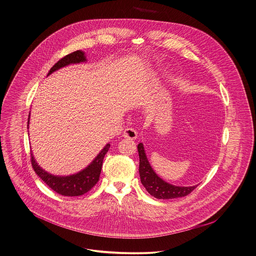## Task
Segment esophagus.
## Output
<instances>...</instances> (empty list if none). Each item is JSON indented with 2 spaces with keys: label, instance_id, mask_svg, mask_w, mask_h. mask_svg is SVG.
Listing matches in <instances>:
<instances>
[{
  "label": "esophagus",
  "instance_id": "esophagus-1",
  "mask_svg": "<svg viewBox=\"0 0 256 256\" xmlns=\"http://www.w3.org/2000/svg\"><path fill=\"white\" fill-rule=\"evenodd\" d=\"M122 136H124V138L134 140H136L138 138V132L134 128H126L124 130V134Z\"/></svg>",
  "mask_w": 256,
  "mask_h": 256
}]
</instances>
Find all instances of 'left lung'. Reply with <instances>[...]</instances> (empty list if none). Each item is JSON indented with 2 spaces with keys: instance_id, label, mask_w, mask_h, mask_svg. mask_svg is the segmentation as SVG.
Segmentation results:
<instances>
[{
  "instance_id": "obj_1",
  "label": "left lung",
  "mask_w": 256,
  "mask_h": 256,
  "mask_svg": "<svg viewBox=\"0 0 256 256\" xmlns=\"http://www.w3.org/2000/svg\"><path fill=\"white\" fill-rule=\"evenodd\" d=\"M140 154V176L145 190L152 196L158 199H172L186 196L198 186H178L163 180L152 169L146 157L143 144L138 145Z\"/></svg>"
}]
</instances>
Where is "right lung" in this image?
Listing matches in <instances>:
<instances>
[{"instance_id": "add662e5", "label": "right lung", "mask_w": 256, "mask_h": 256, "mask_svg": "<svg viewBox=\"0 0 256 256\" xmlns=\"http://www.w3.org/2000/svg\"><path fill=\"white\" fill-rule=\"evenodd\" d=\"M84 62H86L84 52L80 50L72 52L66 55V57L60 58L58 62H56L48 72V76H50L52 72H56L60 68H64L66 66H68L72 64ZM28 116H30V113ZM28 124H29V118ZM109 148H110V144L108 143L86 169L78 172V174H70V176H54L43 170L35 161L32 153H31V164L36 174L39 176V178L47 186H49V188H51L54 192L64 196H80L89 192L99 180V176H100L102 165H103V159L105 157V154L108 152Z\"/></svg>"}]
</instances>
